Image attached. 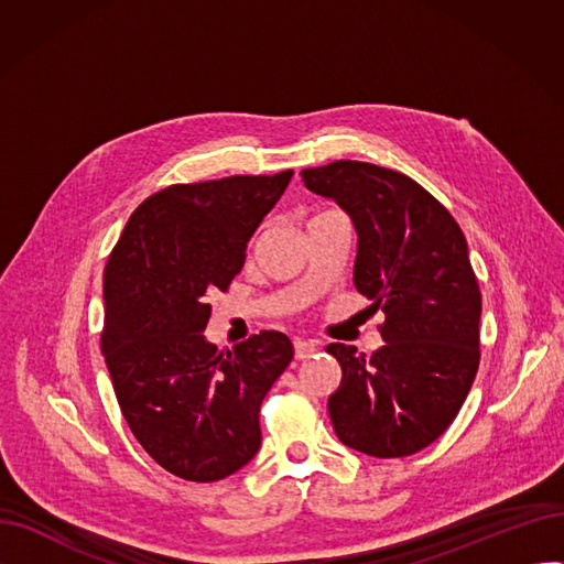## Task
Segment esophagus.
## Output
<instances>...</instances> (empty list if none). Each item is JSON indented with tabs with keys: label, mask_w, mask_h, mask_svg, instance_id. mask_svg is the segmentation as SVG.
<instances>
[{
	"label": "esophagus",
	"mask_w": 564,
	"mask_h": 564,
	"mask_svg": "<svg viewBox=\"0 0 564 564\" xmlns=\"http://www.w3.org/2000/svg\"><path fill=\"white\" fill-rule=\"evenodd\" d=\"M315 351H317V343L315 340H302V338L294 340V359H300V361L311 359Z\"/></svg>",
	"instance_id": "esophagus-1"
}]
</instances>
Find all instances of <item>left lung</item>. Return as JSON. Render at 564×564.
Wrapping results in <instances>:
<instances>
[{
  "label": "left lung",
  "mask_w": 564,
  "mask_h": 564,
  "mask_svg": "<svg viewBox=\"0 0 564 564\" xmlns=\"http://www.w3.org/2000/svg\"><path fill=\"white\" fill-rule=\"evenodd\" d=\"M359 232L354 285L381 308L372 357L332 343L343 379L329 416L345 446L370 457L427 448L459 413L480 366L482 294L455 217L409 175L338 160L302 171Z\"/></svg>",
  "instance_id": "obj_1"
}]
</instances>
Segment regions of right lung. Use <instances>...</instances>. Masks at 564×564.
<instances>
[{"mask_svg":"<svg viewBox=\"0 0 564 564\" xmlns=\"http://www.w3.org/2000/svg\"><path fill=\"white\" fill-rule=\"evenodd\" d=\"M292 171L171 185L148 196L105 267L100 336L123 416L162 468L228 478L260 448V404L292 361L281 332L217 351L203 332L210 294L242 272L251 235Z\"/></svg>","mask_w":564,"mask_h":564,"instance_id":"obj_1","label":"right lung"}]
</instances>
